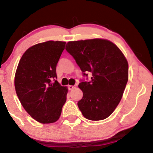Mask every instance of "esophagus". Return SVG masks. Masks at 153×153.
Returning a JSON list of instances; mask_svg holds the SVG:
<instances>
[{"mask_svg":"<svg viewBox=\"0 0 153 153\" xmlns=\"http://www.w3.org/2000/svg\"><path fill=\"white\" fill-rule=\"evenodd\" d=\"M74 88H75L74 85H68V89H69V90H73V89Z\"/></svg>","mask_w":153,"mask_h":153,"instance_id":"34e87169","label":"esophagus"}]
</instances>
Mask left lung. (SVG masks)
<instances>
[{
  "mask_svg": "<svg viewBox=\"0 0 153 153\" xmlns=\"http://www.w3.org/2000/svg\"><path fill=\"white\" fill-rule=\"evenodd\" d=\"M65 49L83 75L92 74L90 82L78 85L83 94L78 102L79 109L89 120L106 119L120 102L128 81L125 56L117 45L104 39L68 42Z\"/></svg>",
  "mask_w": 153,
  "mask_h": 153,
  "instance_id": "obj_1",
  "label": "left lung"
}]
</instances>
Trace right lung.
<instances>
[{
    "label": "right lung",
    "mask_w": 153,
    "mask_h": 153,
    "mask_svg": "<svg viewBox=\"0 0 153 153\" xmlns=\"http://www.w3.org/2000/svg\"><path fill=\"white\" fill-rule=\"evenodd\" d=\"M65 44L47 41L29 47L16 71L14 85L19 101L26 111L42 124L57 122L66 101L68 88L55 80L56 66Z\"/></svg>",
    "instance_id": "add662e5"
}]
</instances>
